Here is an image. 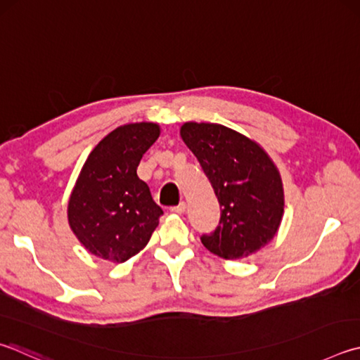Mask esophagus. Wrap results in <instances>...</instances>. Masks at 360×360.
<instances>
[{
  "label": "esophagus",
  "mask_w": 360,
  "mask_h": 360,
  "mask_svg": "<svg viewBox=\"0 0 360 360\" xmlns=\"http://www.w3.org/2000/svg\"><path fill=\"white\" fill-rule=\"evenodd\" d=\"M186 207H187V206H186V202H184V201H181L178 206H173L172 209H169V211L174 212V214H184V212H186Z\"/></svg>",
  "instance_id": "esophagus-1"
}]
</instances>
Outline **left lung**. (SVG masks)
I'll list each match as a JSON object with an SVG mask.
<instances>
[{"label":"left lung","instance_id":"8db88e82","mask_svg":"<svg viewBox=\"0 0 360 360\" xmlns=\"http://www.w3.org/2000/svg\"><path fill=\"white\" fill-rule=\"evenodd\" d=\"M181 139L201 163L220 202V224L201 243L225 259L247 258L271 243L285 212L282 176L264 148L221 124L188 121Z\"/></svg>","mask_w":360,"mask_h":360}]
</instances>
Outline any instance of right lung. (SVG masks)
I'll list each match as a JSON object with an SVG mask.
<instances>
[{
	"label": "right lung",
	"mask_w": 360,
	"mask_h": 360,
	"mask_svg": "<svg viewBox=\"0 0 360 360\" xmlns=\"http://www.w3.org/2000/svg\"><path fill=\"white\" fill-rule=\"evenodd\" d=\"M160 135L158 122H130L97 143L83 163L68 202V221L86 250L124 263L146 247L163 214L136 174Z\"/></svg>",
	"instance_id": "add662e5"
}]
</instances>
